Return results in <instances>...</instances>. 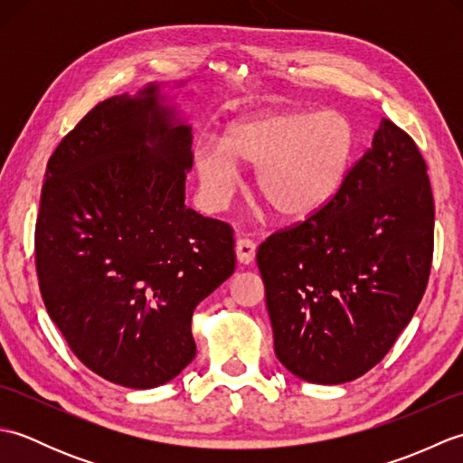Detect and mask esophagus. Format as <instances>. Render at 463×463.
<instances>
[{"label": "esophagus", "mask_w": 463, "mask_h": 463, "mask_svg": "<svg viewBox=\"0 0 463 463\" xmlns=\"http://www.w3.org/2000/svg\"><path fill=\"white\" fill-rule=\"evenodd\" d=\"M234 250H237V260L241 264H252L254 257H257V244L249 239H239L234 244Z\"/></svg>", "instance_id": "34e87169"}]
</instances>
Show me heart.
Returning a JSON list of instances; mask_svg holds the SVG:
<instances>
[{
	"label": "heart",
	"mask_w": 463,
	"mask_h": 463,
	"mask_svg": "<svg viewBox=\"0 0 463 463\" xmlns=\"http://www.w3.org/2000/svg\"><path fill=\"white\" fill-rule=\"evenodd\" d=\"M356 153V131L334 109L259 111L226 127L219 143L193 153L206 211H224L239 186V169H254V193L284 222L307 221L342 189Z\"/></svg>",
	"instance_id": "obj_1"
}]
</instances>
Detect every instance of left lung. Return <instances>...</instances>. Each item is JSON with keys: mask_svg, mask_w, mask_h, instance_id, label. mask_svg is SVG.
<instances>
[{"mask_svg": "<svg viewBox=\"0 0 463 463\" xmlns=\"http://www.w3.org/2000/svg\"><path fill=\"white\" fill-rule=\"evenodd\" d=\"M431 252L426 163L410 135L382 119L330 204L259 247L282 366L326 386L376 366L424 297Z\"/></svg>", "mask_w": 463, "mask_h": 463, "instance_id": "obj_1", "label": "left lung"}]
</instances>
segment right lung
Here are the masks:
<instances>
[{"mask_svg":"<svg viewBox=\"0 0 463 463\" xmlns=\"http://www.w3.org/2000/svg\"><path fill=\"white\" fill-rule=\"evenodd\" d=\"M184 85L146 83L95 105L49 159L39 204L49 317L87 368L133 390L189 366L196 304L234 272L232 231L184 204Z\"/></svg>","mask_w":463,"mask_h":463,"instance_id":"obj_1","label":"right lung"}]
</instances>
